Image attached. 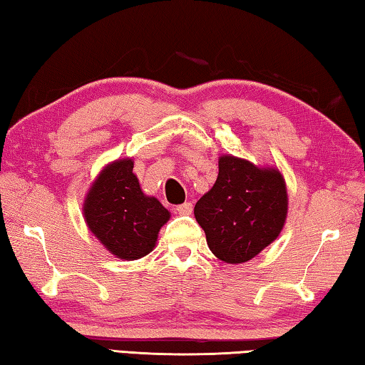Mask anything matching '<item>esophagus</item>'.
Listing matches in <instances>:
<instances>
[{"instance_id":"1","label":"esophagus","mask_w":365,"mask_h":365,"mask_svg":"<svg viewBox=\"0 0 365 365\" xmlns=\"http://www.w3.org/2000/svg\"><path fill=\"white\" fill-rule=\"evenodd\" d=\"M175 209L178 214L188 215V214H191V211H193V205H191V202H183V205H178Z\"/></svg>"}]
</instances>
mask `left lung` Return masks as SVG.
<instances>
[{
	"instance_id": "8db88e82",
	"label": "left lung",
	"mask_w": 365,
	"mask_h": 365,
	"mask_svg": "<svg viewBox=\"0 0 365 365\" xmlns=\"http://www.w3.org/2000/svg\"><path fill=\"white\" fill-rule=\"evenodd\" d=\"M287 212L280 170L230 154L220 156L217 180L195 206L209 250L228 264L246 262L267 248L280 235Z\"/></svg>"
}]
</instances>
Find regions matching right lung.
<instances>
[{"label": "right lung", "instance_id": "add662e5", "mask_svg": "<svg viewBox=\"0 0 365 365\" xmlns=\"http://www.w3.org/2000/svg\"><path fill=\"white\" fill-rule=\"evenodd\" d=\"M83 217L110 255L135 261L153 251L170 212L141 191L133 160L125 158L108 164L96 177L85 197Z\"/></svg>", "mask_w": 365, "mask_h": 365}]
</instances>
